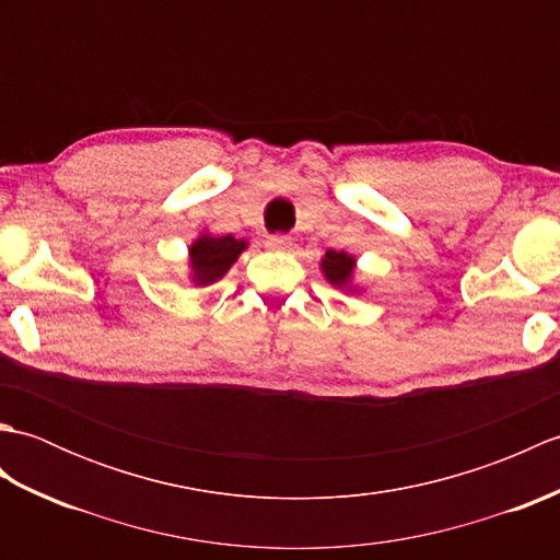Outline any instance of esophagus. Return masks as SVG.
Returning a JSON list of instances; mask_svg holds the SVG:
<instances>
[{
  "instance_id": "esophagus-1",
  "label": "esophagus",
  "mask_w": 560,
  "mask_h": 560,
  "mask_svg": "<svg viewBox=\"0 0 560 560\" xmlns=\"http://www.w3.org/2000/svg\"><path fill=\"white\" fill-rule=\"evenodd\" d=\"M291 245H293V243H291L289 235L277 233V235H269V237H267V247H271V249H289Z\"/></svg>"
}]
</instances>
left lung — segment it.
Masks as SVG:
<instances>
[{
    "instance_id": "8db88e82",
    "label": "left lung",
    "mask_w": 560,
    "mask_h": 560,
    "mask_svg": "<svg viewBox=\"0 0 560 560\" xmlns=\"http://www.w3.org/2000/svg\"><path fill=\"white\" fill-rule=\"evenodd\" d=\"M319 271L325 273V279L331 283V287L343 289L349 293H359V289L353 287V277H355V257L343 253V249H327L325 257L319 259Z\"/></svg>"
}]
</instances>
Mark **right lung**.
Wrapping results in <instances>:
<instances>
[{"mask_svg": "<svg viewBox=\"0 0 560 560\" xmlns=\"http://www.w3.org/2000/svg\"><path fill=\"white\" fill-rule=\"evenodd\" d=\"M247 249V241L245 237H237L233 235H211V233H199L197 241H192L189 245V281L195 283V287H209V283L219 281L225 277V271H229L237 257H241Z\"/></svg>", "mask_w": 560, "mask_h": 560, "instance_id": "add662e5", "label": "right lung"}]
</instances>
